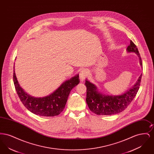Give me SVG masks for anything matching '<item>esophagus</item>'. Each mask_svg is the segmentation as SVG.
I'll list each match as a JSON object with an SVG mask.
<instances>
[{"instance_id": "34e87169", "label": "esophagus", "mask_w": 154, "mask_h": 154, "mask_svg": "<svg viewBox=\"0 0 154 154\" xmlns=\"http://www.w3.org/2000/svg\"><path fill=\"white\" fill-rule=\"evenodd\" d=\"M88 75V71L86 69H82L80 72V78L81 80L83 81L87 76Z\"/></svg>"}]
</instances>
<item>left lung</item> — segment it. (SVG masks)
Here are the masks:
<instances>
[{
	"mask_svg": "<svg viewBox=\"0 0 154 154\" xmlns=\"http://www.w3.org/2000/svg\"><path fill=\"white\" fill-rule=\"evenodd\" d=\"M128 52L136 53L139 57L140 63L142 66V60L136 45L131 40L130 45L127 48ZM142 74L134 86L124 94L119 96H106L97 92V88L93 84L86 80L87 87L86 102L90 110L97 115H114L125 110L135 96L136 95L141 83Z\"/></svg>",
	"mask_w": 154,
	"mask_h": 154,
	"instance_id": "left-lung-1",
	"label": "left lung"
}]
</instances>
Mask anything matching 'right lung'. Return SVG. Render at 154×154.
I'll return each mask as SVG.
<instances>
[{
  "instance_id": "add662e5",
  "label": "right lung",
  "mask_w": 154,
  "mask_h": 154,
  "mask_svg": "<svg viewBox=\"0 0 154 154\" xmlns=\"http://www.w3.org/2000/svg\"><path fill=\"white\" fill-rule=\"evenodd\" d=\"M13 81L17 95L28 110L39 116L54 117L58 116L63 110L70 91L79 84L80 79L77 75L63 82L50 95L38 98L30 96L21 88L15 76L14 67Z\"/></svg>"
}]
</instances>
